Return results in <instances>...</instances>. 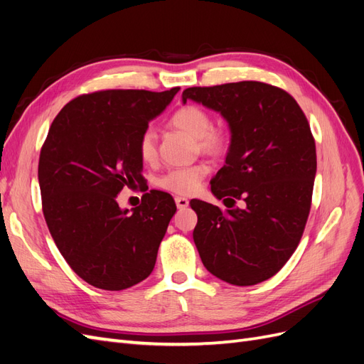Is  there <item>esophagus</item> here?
Listing matches in <instances>:
<instances>
[{"label":"esophagus","mask_w":364,"mask_h":364,"mask_svg":"<svg viewBox=\"0 0 364 364\" xmlns=\"http://www.w3.org/2000/svg\"><path fill=\"white\" fill-rule=\"evenodd\" d=\"M176 206H178L179 209H185L186 206L190 205V202H188V199H185V197H176Z\"/></svg>","instance_id":"obj_1"}]
</instances>
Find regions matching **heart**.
<instances>
[{
    "label": "heart",
    "mask_w": 364,
    "mask_h": 364,
    "mask_svg": "<svg viewBox=\"0 0 364 364\" xmlns=\"http://www.w3.org/2000/svg\"><path fill=\"white\" fill-rule=\"evenodd\" d=\"M170 124L197 141V147L208 155L218 156L230 146V132L226 127L213 126V118L203 107L186 105L170 117ZM156 134L146 129L138 138V156L144 164H153L158 158ZM209 173V165L199 162L188 167L173 168L159 179V186L174 194L190 196L200 190L202 182Z\"/></svg>",
    "instance_id": "obj_1"
}]
</instances>
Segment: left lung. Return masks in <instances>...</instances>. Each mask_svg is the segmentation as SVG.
I'll list each match as a JSON object with an SVG mask.
<instances>
[{"instance_id": "1", "label": "left lung", "mask_w": 364, "mask_h": 364, "mask_svg": "<svg viewBox=\"0 0 364 364\" xmlns=\"http://www.w3.org/2000/svg\"><path fill=\"white\" fill-rule=\"evenodd\" d=\"M182 100L214 109L230 129L226 162L211 191L232 209L190 202L203 266L241 287L266 281L293 255L310 214L317 161L308 119L289 92L262 82L194 86ZM237 200L243 210L233 208Z\"/></svg>"}]
</instances>
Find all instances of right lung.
I'll use <instances>...</instances> for the list:
<instances>
[{"label":"right lung","mask_w":364,"mask_h":364,"mask_svg":"<svg viewBox=\"0 0 364 364\" xmlns=\"http://www.w3.org/2000/svg\"><path fill=\"white\" fill-rule=\"evenodd\" d=\"M179 90L83 94L50 126L38 167L43 217L65 261L97 289H129L155 267L173 197L153 190L129 213L117 196L146 182L138 138Z\"/></svg>","instance_id":"obj_1"}]
</instances>
